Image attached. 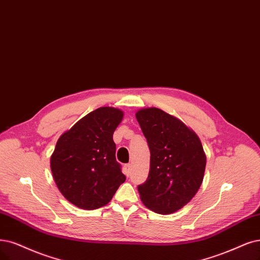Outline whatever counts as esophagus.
I'll return each mask as SVG.
<instances>
[{"label":"esophagus","mask_w":260,"mask_h":260,"mask_svg":"<svg viewBox=\"0 0 260 260\" xmlns=\"http://www.w3.org/2000/svg\"><path fill=\"white\" fill-rule=\"evenodd\" d=\"M131 171H132V164H126L124 165V174L126 175L127 177L131 175Z\"/></svg>","instance_id":"34e87169"}]
</instances>
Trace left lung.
<instances>
[{
  "mask_svg": "<svg viewBox=\"0 0 260 260\" xmlns=\"http://www.w3.org/2000/svg\"><path fill=\"white\" fill-rule=\"evenodd\" d=\"M136 119L150 149V171L138 186L140 199L158 214L183 208L203 183L207 156L196 133L161 109L136 112Z\"/></svg>",
  "mask_w": 260,
  "mask_h": 260,
  "instance_id": "8db88e82",
  "label": "left lung"
}]
</instances>
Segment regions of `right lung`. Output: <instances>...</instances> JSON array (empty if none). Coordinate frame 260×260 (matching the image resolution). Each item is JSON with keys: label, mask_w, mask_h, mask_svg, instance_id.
Returning <instances> with one entry per match:
<instances>
[{"label": "right lung", "mask_w": 260, "mask_h": 260, "mask_svg": "<svg viewBox=\"0 0 260 260\" xmlns=\"http://www.w3.org/2000/svg\"><path fill=\"white\" fill-rule=\"evenodd\" d=\"M123 115L118 108H98L57 139L50 157L52 177L74 206L84 210L106 206L126 179L115 160L112 138Z\"/></svg>", "instance_id": "right-lung-1"}]
</instances>
